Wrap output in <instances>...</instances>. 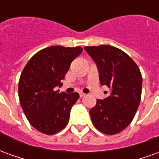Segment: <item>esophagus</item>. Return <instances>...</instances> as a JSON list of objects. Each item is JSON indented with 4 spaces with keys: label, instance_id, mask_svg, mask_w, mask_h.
Here are the masks:
<instances>
[{
    "label": "esophagus",
    "instance_id": "esophagus-1",
    "mask_svg": "<svg viewBox=\"0 0 159 159\" xmlns=\"http://www.w3.org/2000/svg\"><path fill=\"white\" fill-rule=\"evenodd\" d=\"M79 95H80V97H83V96H84V95H85V93H83V92H80Z\"/></svg>",
    "mask_w": 159,
    "mask_h": 159
}]
</instances>
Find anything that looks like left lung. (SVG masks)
I'll use <instances>...</instances> for the list:
<instances>
[{"mask_svg":"<svg viewBox=\"0 0 159 159\" xmlns=\"http://www.w3.org/2000/svg\"><path fill=\"white\" fill-rule=\"evenodd\" d=\"M95 62L101 85L110 95L97 100L89 111L92 123L107 134L120 133L132 122L141 97L142 76L135 62L121 49L110 45L85 47Z\"/></svg>","mask_w":159,"mask_h":159,"instance_id":"8db88e82","label":"left lung"}]
</instances>
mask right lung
<instances>
[{
    "label": "right lung",
    "mask_w": 159,
    "mask_h": 159,
    "mask_svg": "<svg viewBox=\"0 0 159 159\" xmlns=\"http://www.w3.org/2000/svg\"><path fill=\"white\" fill-rule=\"evenodd\" d=\"M82 51L81 47H48L36 52L23 70L19 101L30 123L40 132L54 134L69 122L71 107L79 94L59 93L54 88L62 85L61 80Z\"/></svg>",
    "instance_id": "obj_1"
}]
</instances>
